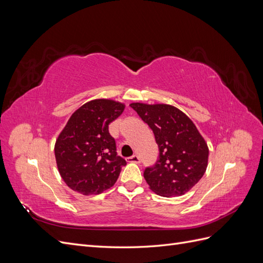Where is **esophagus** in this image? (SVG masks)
<instances>
[{"instance_id":"esophagus-1","label":"esophagus","mask_w":263,"mask_h":263,"mask_svg":"<svg viewBox=\"0 0 263 263\" xmlns=\"http://www.w3.org/2000/svg\"><path fill=\"white\" fill-rule=\"evenodd\" d=\"M127 161H128V162H133V163H139V162H140V159H139L138 156L134 155V156L129 157V158H127Z\"/></svg>"}]
</instances>
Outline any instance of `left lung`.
<instances>
[{
  "label": "left lung",
  "instance_id": "8db88e82",
  "mask_svg": "<svg viewBox=\"0 0 263 263\" xmlns=\"http://www.w3.org/2000/svg\"><path fill=\"white\" fill-rule=\"evenodd\" d=\"M155 134L159 160L147 168L144 178L160 196H181L202 179L208 168L209 147L194 123L169 104L132 103Z\"/></svg>",
  "mask_w": 263,
  "mask_h": 263
}]
</instances>
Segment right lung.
Here are the masks:
<instances>
[{"label":"right lung","instance_id":"add662e5","mask_svg":"<svg viewBox=\"0 0 263 263\" xmlns=\"http://www.w3.org/2000/svg\"><path fill=\"white\" fill-rule=\"evenodd\" d=\"M124 109V103L97 99L70 116L55 140L54 157L60 176L71 190L97 195L115 184L126 161L117 156L108 125Z\"/></svg>","mask_w":263,"mask_h":263}]
</instances>
